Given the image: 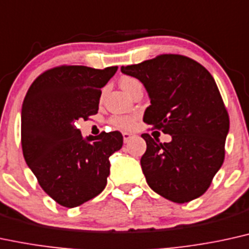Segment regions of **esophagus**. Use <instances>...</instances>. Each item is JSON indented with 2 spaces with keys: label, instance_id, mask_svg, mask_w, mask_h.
Segmentation results:
<instances>
[{
  "label": "esophagus",
  "instance_id": "esophagus-1",
  "mask_svg": "<svg viewBox=\"0 0 249 249\" xmlns=\"http://www.w3.org/2000/svg\"><path fill=\"white\" fill-rule=\"evenodd\" d=\"M131 137H132V134L128 133V132H123V139H124V142L126 143L128 142V140L131 139Z\"/></svg>",
  "mask_w": 249,
  "mask_h": 249
}]
</instances>
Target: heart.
Segmentation results:
<instances>
[{"label":"heart","mask_w":249,"mask_h":249,"mask_svg":"<svg viewBox=\"0 0 249 249\" xmlns=\"http://www.w3.org/2000/svg\"><path fill=\"white\" fill-rule=\"evenodd\" d=\"M138 82L137 80L132 79V77H124L121 80V88L123 90H127L133 83ZM111 123L113 126L123 128V130H128V128H132L134 126V123H136V117L133 116H116L111 119Z\"/></svg>","instance_id":"b5f03b06"}]
</instances>
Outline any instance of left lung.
<instances>
[{"label": "left lung", "instance_id": "1", "mask_svg": "<svg viewBox=\"0 0 249 249\" xmlns=\"http://www.w3.org/2000/svg\"><path fill=\"white\" fill-rule=\"evenodd\" d=\"M121 71L147 91L151 106L143 122L172 136L160 143L142 134L147 148L140 164L149 188L175 203L198 198L224 162L230 130L214 79L197 61L178 54L122 66Z\"/></svg>", "mask_w": 249, "mask_h": 249}]
</instances>
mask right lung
I'll list each match as a JSON object with an SVG mask.
<instances>
[{"mask_svg":"<svg viewBox=\"0 0 249 249\" xmlns=\"http://www.w3.org/2000/svg\"><path fill=\"white\" fill-rule=\"evenodd\" d=\"M118 67L95 70L61 66L41 74L22 106V147L25 162L43 190L56 203L75 208L103 191L109 158L123 146L118 131L82 137L79 119L98 111L101 88Z\"/></svg>","mask_w":249,"mask_h":249,"instance_id":"obj_1","label":"right lung"}]
</instances>
